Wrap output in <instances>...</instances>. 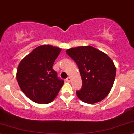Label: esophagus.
<instances>
[{"instance_id": "obj_1", "label": "esophagus", "mask_w": 134, "mask_h": 134, "mask_svg": "<svg viewBox=\"0 0 134 134\" xmlns=\"http://www.w3.org/2000/svg\"><path fill=\"white\" fill-rule=\"evenodd\" d=\"M66 81L67 82H70L71 81V77H67V78L66 79Z\"/></svg>"}]
</instances>
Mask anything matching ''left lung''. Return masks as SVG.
I'll use <instances>...</instances> for the list:
<instances>
[{
    "label": "left lung",
    "instance_id": "left-lung-1",
    "mask_svg": "<svg viewBox=\"0 0 134 134\" xmlns=\"http://www.w3.org/2000/svg\"><path fill=\"white\" fill-rule=\"evenodd\" d=\"M66 53L77 64L82 86L76 94L87 104L102 100L111 90L116 75V68L110 57L91 46L68 49Z\"/></svg>",
    "mask_w": 134,
    "mask_h": 134
}]
</instances>
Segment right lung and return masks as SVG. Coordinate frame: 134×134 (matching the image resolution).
I'll use <instances>...</instances> for the list:
<instances>
[{"instance_id":"right-lung-1","label":"right lung","mask_w":134,"mask_h":134,"mask_svg":"<svg viewBox=\"0 0 134 134\" xmlns=\"http://www.w3.org/2000/svg\"><path fill=\"white\" fill-rule=\"evenodd\" d=\"M62 49L49 44L39 46L20 62L16 80L22 92L36 103L54 99L64 84L53 69Z\"/></svg>"}]
</instances>
